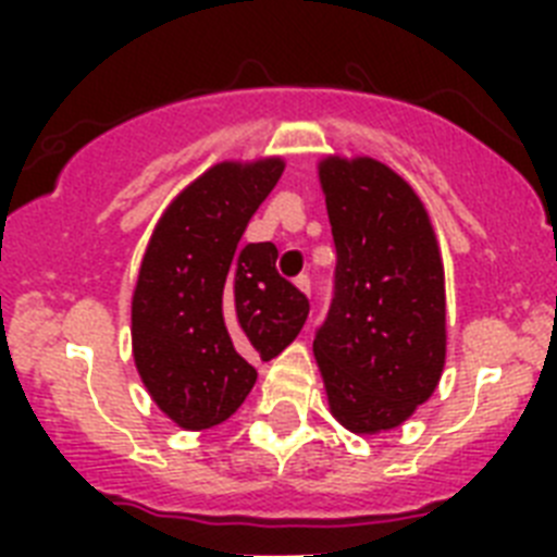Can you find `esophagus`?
<instances>
[{
	"mask_svg": "<svg viewBox=\"0 0 557 557\" xmlns=\"http://www.w3.org/2000/svg\"><path fill=\"white\" fill-rule=\"evenodd\" d=\"M295 287L301 289V293L309 298V289H312V282H309V275H298V278H295Z\"/></svg>",
	"mask_w": 557,
	"mask_h": 557,
	"instance_id": "obj_1",
	"label": "esophagus"
}]
</instances>
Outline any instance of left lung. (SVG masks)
Instances as JSON below:
<instances>
[{
	"instance_id": "left-lung-1",
	"label": "left lung",
	"mask_w": 557,
	"mask_h": 557,
	"mask_svg": "<svg viewBox=\"0 0 557 557\" xmlns=\"http://www.w3.org/2000/svg\"><path fill=\"white\" fill-rule=\"evenodd\" d=\"M337 270L312 343L329 412L354 435L401 426L446 366L444 259L424 203L371 156H323Z\"/></svg>"
}]
</instances>
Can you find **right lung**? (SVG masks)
I'll list each match as a JSON object with an SVG mask.
<instances>
[{"instance_id": "obj_1", "label": "right lung", "mask_w": 557, "mask_h": 557, "mask_svg": "<svg viewBox=\"0 0 557 557\" xmlns=\"http://www.w3.org/2000/svg\"><path fill=\"white\" fill-rule=\"evenodd\" d=\"M282 172V156L209 166L170 200L141 256L133 362L181 430L234 416L256 385V362L278 357L307 321L304 293L275 273V245H239Z\"/></svg>"}]
</instances>
